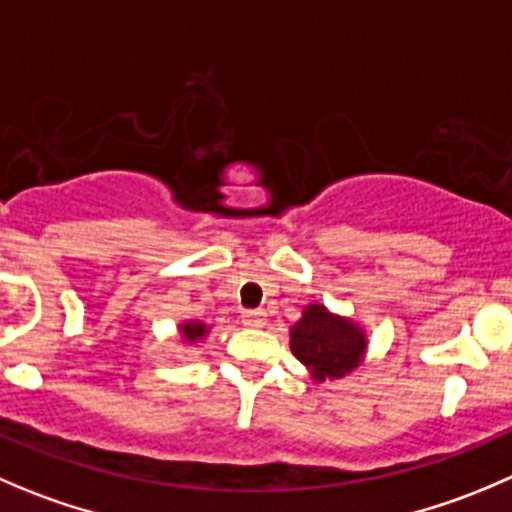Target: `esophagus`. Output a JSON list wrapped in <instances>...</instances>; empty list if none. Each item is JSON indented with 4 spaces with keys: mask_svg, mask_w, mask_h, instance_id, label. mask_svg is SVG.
Wrapping results in <instances>:
<instances>
[{
    "mask_svg": "<svg viewBox=\"0 0 512 512\" xmlns=\"http://www.w3.org/2000/svg\"><path fill=\"white\" fill-rule=\"evenodd\" d=\"M267 322V312L265 310H245L242 312V325L247 327H265Z\"/></svg>",
    "mask_w": 512,
    "mask_h": 512,
    "instance_id": "34e87169",
    "label": "esophagus"
}]
</instances>
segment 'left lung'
<instances>
[{
  "mask_svg": "<svg viewBox=\"0 0 512 512\" xmlns=\"http://www.w3.org/2000/svg\"><path fill=\"white\" fill-rule=\"evenodd\" d=\"M365 332L345 317L330 315L322 305H307L302 320L290 330L292 355L315 380L345 377L365 352Z\"/></svg>",
  "mask_w": 512,
  "mask_h": 512,
  "instance_id": "8db88e82",
  "label": "left lung"
}]
</instances>
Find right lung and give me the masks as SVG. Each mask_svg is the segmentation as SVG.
<instances>
[{"label":"right lung","instance_id":"right-lung-1","mask_svg":"<svg viewBox=\"0 0 512 512\" xmlns=\"http://www.w3.org/2000/svg\"><path fill=\"white\" fill-rule=\"evenodd\" d=\"M205 332H207V325H202V322H185V325H182V337L190 342L205 337Z\"/></svg>","mask_w":512,"mask_h":512}]
</instances>
